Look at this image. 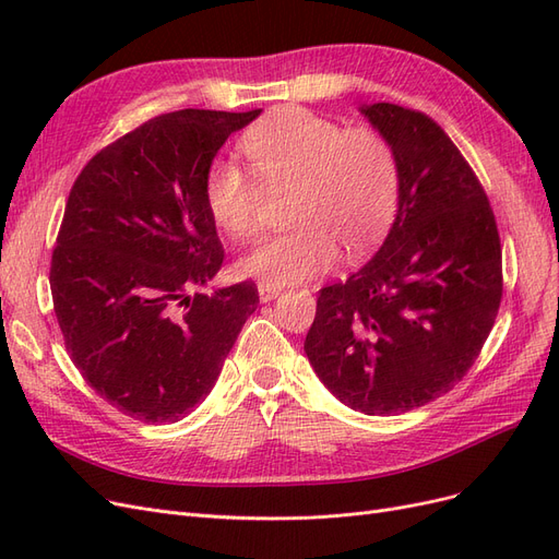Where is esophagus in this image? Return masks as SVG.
Instances as JSON below:
<instances>
[{
    "label": "esophagus",
    "mask_w": 559,
    "mask_h": 559,
    "mask_svg": "<svg viewBox=\"0 0 559 559\" xmlns=\"http://www.w3.org/2000/svg\"><path fill=\"white\" fill-rule=\"evenodd\" d=\"M282 294V286L280 284H270V282H259V298L263 300V302H267V300H273V298H277Z\"/></svg>",
    "instance_id": "esophagus-1"
}]
</instances>
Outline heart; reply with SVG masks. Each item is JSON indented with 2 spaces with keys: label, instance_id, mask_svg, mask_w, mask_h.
Masks as SVG:
<instances>
[{
  "label": "heart",
  "instance_id": "obj_1",
  "mask_svg": "<svg viewBox=\"0 0 559 559\" xmlns=\"http://www.w3.org/2000/svg\"><path fill=\"white\" fill-rule=\"evenodd\" d=\"M251 165L214 160L205 177V205L214 224L235 240L259 228L263 191L292 189L286 222L240 259L247 277L286 284L326 273L337 245L364 253L392 224L399 205V158L370 126L343 128L300 107H282L253 123L240 142Z\"/></svg>",
  "mask_w": 559,
  "mask_h": 559
}]
</instances>
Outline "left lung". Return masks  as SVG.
<instances>
[{"label":"left lung","mask_w":559,"mask_h":559,"mask_svg":"<svg viewBox=\"0 0 559 559\" xmlns=\"http://www.w3.org/2000/svg\"><path fill=\"white\" fill-rule=\"evenodd\" d=\"M399 158V210L357 273L324 286L306 354L335 399L401 415L460 382L501 306V242L483 186L433 118L361 107Z\"/></svg>","instance_id":"1"}]
</instances>
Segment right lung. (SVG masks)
<instances>
[{
    "label": "right lung",
    "instance_id": "1",
    "mask_svg": "<svg viewBox=\"0 0 559 559\" xmlns=\"http://www.w3.org/2000/svg\"><path fill=\"white\" fill-rule=\"evenodd\" d=\"M259 114H160L97 151L67 198L48 277L64 347L132 419L193 413L259 306L253 282L200 292L224 263L205 177Z\"/></svg>",
    "mask_w": 559,
    "mask_h": 559
}]
</instances>
